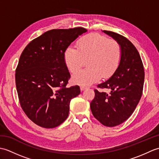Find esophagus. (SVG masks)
Listing matches in <instances>:
<instances>
[{"label": "esophagus", "instance_id": "34e87169", "mask_svg": "<svg viewBox=\"0 0 159 159\" xmlns=\"http://www.w3.org/2000/svg\"><path fill=\"white\" fill-rule=\"evenodd\" d=\"M80 90H81V91H84L85 89H87V87H86V86H80Z\"/></svg>", "mask_w": 159, "mask_h": 159}]
</instances>
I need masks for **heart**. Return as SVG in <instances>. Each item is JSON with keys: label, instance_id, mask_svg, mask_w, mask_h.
Listing matches in <instances>:
<instances>
[{"label": "heart", "instance_id": "1", "mask_svg": "<svg viewBox=\"0 0 159 159\" xmlns=\"http://www.w3.org/2000/svg\"><path fill=\"white\" fill-rule=\"evenodd\" d=\"M77 48L69 46L63 54L66 65L70 72L75 73L88 60L89 68L74 74L72 80L82 86L90 85L101 78L108 79L116 72L120 63L121 50L116 40L108 39L99 33H92L77 42Z\"/></svg>", "mask_w": 159, "mask_h": 159}]
</instances>
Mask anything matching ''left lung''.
I'll return each instance as SVG.
<instances>
[{
    "label": "left lung",
    "mask_w": 159,
    "mask_h": 159,
    "mask_svg": "<svg viewBox=\"0 0 159 159\" xmlns=\"http://www.w3.org/2000/svg\"><path fill=\"white\" fill-rule=\"evenodd\" d=\"M103 32L119 43L121 60L113 76L97 85L100 89H109L111 92L94 89L95 97L90 108L101 124L113 127L126 121L136 109L142 96L145 73L139 53L129 40L116 33Z\"/></svg>",
    "instance_id": "8db88e82"
}]
</instances>
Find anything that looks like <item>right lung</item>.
<instances>
[{"label":"right lung","mask_w":159,"mask_h":159,"mask_svg":"<svg viewBox=\"0 0 159 159\" xmlns=\"http://www.w3.org/2000/svg\"><path fill=\"white\" fill-rule=\"evenodd\" d=\"M87 29H52L30 42L16 70L17 92L24 112L38 126H59L69 114L70 102L80 93L78 85L66 87L70 74L63 54Z\"/></svg>","instance_id":"add662e5"}]
</instances>
